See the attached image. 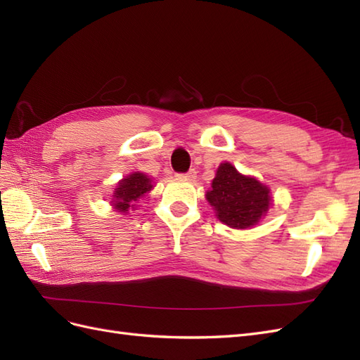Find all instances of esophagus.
Returning <instances> with one entry per match:
<instances>
[{"label":"esophagus","instance_id":"esophagus-1","mask_svg":"<svg viewBox=\"0 0 360 360\" xmlns=\"http://www.w3.org/2000/svg\"><path fill=\"white\" fill-rule=\"evenodd\" d=\"M179 177H180V179H184V180H193L195 177H197V171H195V169H189L188 172L179 174Z\"/></svg>","mask_w":360,"mask_h":360}]
</instances>
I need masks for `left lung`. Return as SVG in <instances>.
<instances>
[{"mask_svg": "<svg viewBox=\"0 0 360 360\" xmlns=\"http://www.w3.org/2000/svg\"><path fill=\"white\" fill-rule=\"evenodd\" d=\"M205 198L217 219L236 230L257 225L271 204L266 184L255 177L243 176L230 162L221 163L216 169L212 191L205 193Z\"/></svg>", "mask_w": 360, "mask_h": 360, "instance_id": "left-lung-1", "label": "left lung"}]
</instances>
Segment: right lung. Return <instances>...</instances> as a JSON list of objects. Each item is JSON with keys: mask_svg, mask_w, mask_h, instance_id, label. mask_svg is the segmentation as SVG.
I'll return each mask as SVG.
<instances>
[{"mask_svg": "<svg viewBox=\"0 0 360 360\" xmlns=\"http://www.w3.org/2000/svg\"><path fill=\"white\" fill-rule=\"evenodd\" d=\"M153 189V184L151 180L143 172H134L129 174L127 177L120 180L117 183V188L112 195V204L114 209L120 213H129V209H134L135 202L146 197Z\"/></svg>", "mask_w": 360, "mask_h": 360, "instance_id": "obj_1", "label": "right lung"}]
</instances>
